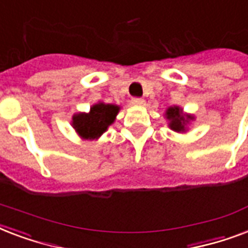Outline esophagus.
I'll return each instance as SVG.
<instances>
[{
    "instance_id": "esophagus-1",
    "label": "esophagus",
    "mask_w": 248,
    "mask_h": 248,
    "mask_svg": "<svg viewBox=\"0 0 248 248\" xmlns=\"http://www.w3.org/2000/svg\"><path fill=\"white\" fill-rule=\"evenodd\" d=\"M131 101L134 105H143L144 104V99H141V97H132Z\"/></svg>"
}]
</instances>
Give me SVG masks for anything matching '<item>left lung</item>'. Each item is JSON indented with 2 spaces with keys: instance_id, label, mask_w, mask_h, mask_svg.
<instances>
[{
  "instance_id": "left-lung-1",
  "label": "left lung",
  "mask_w": 248,
  "mask_h": 248,
  "mask_svg": "<svg viewBox=\"0 0 248 248\" xmlns=\"http://www.w3.org/2000/svg\"><path fill=\"white\" fill-rule=\"evenodd\" d=\"M166 118L169 120V127L176 132H185L186 126L194 117L190 114H184L180 107H170L166 110Z\"/></svg>"
}]
</instances>
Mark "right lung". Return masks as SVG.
<instances>
[{"instance_id": "obj_1", "label": "right lung", "mask_w": 248, "mask_h": 248, "mask_svg": "<svg viewBox=\"0 0 248 248\" xmlns=\"http://www.w3.org/2000/svg\"><path fill=\"white\" fill-rule=\"evenodd\" d=\"M118 112V105L97 103L90 108L89 113L75 114L72 118V126L82 139H97L114 122Z\"/></svg>"}]
</instances>
